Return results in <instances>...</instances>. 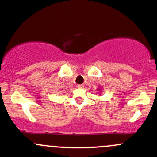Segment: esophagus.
<instances>
[{"label":"esophagus","instance_id":"esophagus-1","mask_svg":"<svg viewBox=\"0 0 157 157\" xmlns=\"http://www.w3.org/2000/svg\"><path fill=\"white\" fill-rule=\"evenodd\" d=\"M78 88H80V89H82V88H84V85L83 84L78 85Z\"/></svg>","mask_w":157,"mask_h":157}]
</instances>
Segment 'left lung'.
Returning <instances> with one entry per match:
<instances>
[{"mask_svg": "<svg viewBox=\"0 0 157 157\" xmlns=\"http://www.w3.org/2000/svg\"><path fill=\"white\" fill-rule=\"evenodd\" d=\"M98 90H100V89H98Z\"/></svg>", "mask_w": 157, "mask_h": 157, "instance_id": "1", "label": "left lung"}]
</instances>
